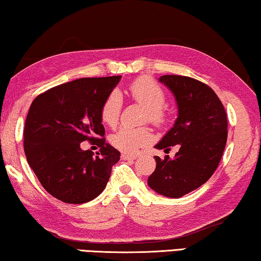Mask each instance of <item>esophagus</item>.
<instances>
[{
    "mask_svg": "<svg viewBox=\"0 0 261 261\" xmlns=\"http://www.w3.org/2000/svg\"><path fill=\"white\" fill-rule=\"evenodd\" d=\"M138 156L136 155H129V154H121L122 160H135Z\"/></svg>",
    "mask_w": 261,
    "mask_h": 261,
    "instance_id": "esophagus-1",
    "label": "esophagus"
}]
</instances>
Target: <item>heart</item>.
<instances>
[{
	"label": "heart",
	"instance_id": "1",
	"mask_svg": "<svg viewBox=\"0 0 261 261\" xmlns=\"http://www.w3.org/2000/svg\"><path fill=\"white\" fill-rule=\"evenodd\" d=\"M129 93L134 101L146 107L144 120L156 126L166 122L167 113L163 105L166 103V94L153 79L142 77L130 84ZM122 110V95L114 90L107 95L100 110V117L103 123L114 127L117 125ZM151 140V133L147 127H120L110 135V143L123 153H135Z\"/></svg>",
	"mask_w": 261,
	"mask_h": 261
}]
</instances>
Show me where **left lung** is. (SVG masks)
Segmentation results:
<instances>
[{
	"label": "left lung",
	"instance_id": "obj_1",
	"mask_svg": "<svg viewBox=\"0 0 261 261\" xmlns=\"http://www.w3.org/2000/svg\"><path fill=\"white\" fill-rule=\"evenodd\" d=\"M159 80L174 94L178 117L155 148L166 153L174 146L179 149L174 159L154 156L156 168L148 186L179 198L203 186L217 169L227 140L226 112L215 91L199 80L175 74Z\"/></svg>",
	"mask_w": 261,
	"mask_h": 261
}]
</instances>
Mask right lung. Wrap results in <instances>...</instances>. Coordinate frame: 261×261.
Returning <instances> with one entry per match:
<instances>
[{"instance_id":"obj_1","label":"right lung","mask_w":261,"mask_h":261,"mask_svg":"<svg viewBox=\"0 0 261 261\" xmlns=\"http://www.w3.org/2000/svg\"><path fill=\"white\" fill-rule=\"evenodd\" d=\"M121 75L82 78L39 94L24 127L28 163L44 189L62 202L82 204L101 194L120 153L105 142L100 110ZM90 141L100 153L83 151Z\"/></svg>"}]
</instances>
